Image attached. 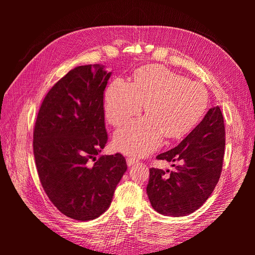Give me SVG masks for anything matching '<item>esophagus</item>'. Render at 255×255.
Segmentation results:
<instances>
[{
    "instance_id": "34e87169",
    "label": "esophagus",
    "mask_w": 255,
    "mask_h": 255,
    "mask_svg": "<svg viewBox=\"0 0 255 255\" xmlns=\"http://www.w3.org/2000/svg\"><path fill=\"white\" fill-rule=\"evenodd\" d=\"M138 160L137 158H135V157H133V156H129V157H128L127 158V163H128V166H133V165H135V164H137L138 163Z\"/></svg>"
}]
</instances>
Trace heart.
<instances>
[{
    "label": "heart",
    "mask_w": 255,
    "mask_h": 255,
    "mask_svg": "<svg viewBox=\"0 0 255 255\" xmlns=\"http://www.w3.org/2000/svg\"><path fill=\"white\" fill-rule=\"evenodd\" d=\"M208 94L198 82L163 66L138 71L134 83L115 80L105 94V116L112 126L120 127L142 110L148 116L128 122L115 134L119 151L136 156L156 150L164 136L174 139L186 134L206 111Z\"/></svg>",
    "instance_id": "heart-1"
}]
</instances>
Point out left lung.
I'll use <instances>...</instances> for the list:
<instances>
[{
  "instance_id": "obj_1",
  "label": "left lung",
  "mask_w": 255,
  "mask_h": 255,
  "mask_svg": "<svg viewBox=\"0 0 255 255\" xmlns=\"http://www.w3.org/2000/svg\"><path fill=\"white\" fill-rule=\"evenodd\" d=\"M226 129L219 106L208 110L202 121L179 145L160 153L157 159L176 161L169 174L150 169L146 194L161 215L181 217L197 211L212 195L222 170Z\"/></svg>"
}]
</instances>
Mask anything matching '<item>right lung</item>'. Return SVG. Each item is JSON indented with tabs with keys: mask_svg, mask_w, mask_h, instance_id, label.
Returning a JSON list of instances; mask_svg holds the SVG:
<instances>
[{
	"mask_svg": "<svg viewBox=\"0 0 255 255\" xmlns=\"http://www.w3.org/2000/svg\"><path fill=\"white\" fill-rule=\"evenodd\" d=\"M111 74L100 65L72 69L49 90L35 123L40 183L57 210L75 220L101 216L128 168L120 153L99 156L107 142L103 95Z\"/></svg>",
	"mask_w": 255,
	"mask_h": 255,
	"instance_id": "right-lung-1",
	"label": "right lung"
}]
</instances>
